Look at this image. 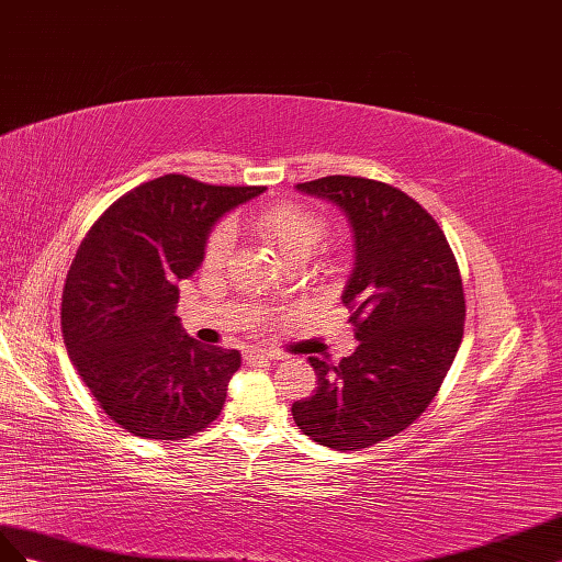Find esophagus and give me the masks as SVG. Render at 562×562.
<instances>
[{"instance_id":"obj_1","label":"esophagus","mask_w":562,"mask_h":562,"mask_svg":"<svg viewBox=\"0 0 562 562\" xmlns=\"http://www.w3.org/2000/svg\"><path fill=\"white\" fill-rule=\"evenodd\" d=\"M282 352L278 350H263V348H249L245 352V362L247 364H259V362H266V360H280Z\"/></svg>"}]
</instances>
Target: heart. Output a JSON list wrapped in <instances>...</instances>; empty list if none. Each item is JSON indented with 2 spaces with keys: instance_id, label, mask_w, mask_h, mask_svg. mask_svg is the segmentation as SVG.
<instances>
[{
  "instance_id": "obj_1",
  "label": "heart",
  "mask_w": 562,
  "mask_h": 562,
  "mask_svg": "<svg viewBox=\"0 0 562 562\" xmlns=\"http://www.w3.org/2000/svg\"><path fill=\"white\" fill-rule=\"evenodd\" d=\"M256 231L278 247L286 263L306 261L325 239L327 223L317 212L301 204H272L254 218ZM235 247V231L231 223H221L206 239L204 263L223 266Z\"/></svg>"
}]
</instances>
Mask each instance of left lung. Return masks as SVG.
Listing matches in <instances>:
<instances>
[{
    "label": "left lung",
    "instance_id": "left-lung-1",
    "mask_svg": "<svg viewBox=\"0 0 562 562\" xmlns=\"http://www.w3.org/2000/svg\"><path fill=\"white\" fill-rule=\"evenodd\" d=\"M296 190L350 223L356 263L341 301L358 348L339 364L308 358L317 389L292 416L317 445L362 450L405 430L436 397L463 336L461 276L436 218L403 190L358 176Z\"/></svg>",
    "mask_w": 562,
    "mask_h": 562
}]
</instances>
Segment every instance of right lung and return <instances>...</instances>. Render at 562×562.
<instances>
[{
    "label": "right lung",
    "instance_id": "1",
    "mask_svg": "<svg viewBox=\"0 0 562 562\" xmlns=\"http://www.w3.org/2000/svg\"><path fill=\"white\" fill-rule=\"evenodd\" d=\"M263 190L159 176L112 204L79 245L63 339L101 409L134 436L181 440L221 414L243 360L186 334L179 282L204 261L216 223Z\"/></svg>",
    "mask_w": 562,
    "mask_h": 562
}]
</instances>
